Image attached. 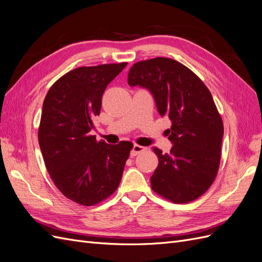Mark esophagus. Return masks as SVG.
<instances>
[{
    "label": "esophagus",
    "instance_id": "1",
    "mask_svg": "<svg viewBox=\"0 0 262 262\" xmlns=\"http://www.w3.org/2000/svg\"><path fill=\"white\" fill-rule=\"evenodd\" d=\"M145 149L144 146H141V145H138V144H134L132 149H131V156H137L138 154H140L141 152H143V150Z\"/></svg>",
    "mask_w": 262,
    "mask_h": 262
}]
</instances>
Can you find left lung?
Wrapping results in <instances>:
<instances>
[{"label": "left lung", "mask_w": 262, "mask_h": 262, "mask_svg": "<svg viewBox=\"0 0 262 262\" xmlns=\"http://www.w3.org/2000/svg\"><path fill=\"white\" fill-rule=\"evenodd\" d=\"M128 83L147 89L158 113L171 121L170 153L153 147L158 166L150 177L152 189L173 203L198 199L217 175L224 133L208 87L191 70L169 58L134 63Z\"/></svg>", "instance_id": "left-lung-1"}]
</instances>
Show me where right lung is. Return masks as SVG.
Returning <instances> with one entry per match:
<instances>
[{
    "instance_id": "obj_1",
    "label": "right lung",
    "mask_w": 262,
    "mask_h": 262,
    "mask_svg": "<svg viewBox=\"0 0 262 262\" xmlns=\"http://www.w3.org/2000/svg\"><path fill=\"white\" fill-rule=\"evenodd\" d=\"M126 62L81 67L55 82L43 100L39 145L46 168L62 194L91 207L112 195L120 184L133 144L116 145L91 136L107 85Z\"/></svg>"
}]
</instances>
